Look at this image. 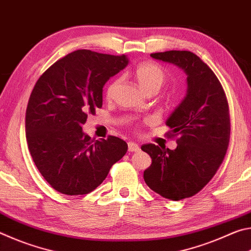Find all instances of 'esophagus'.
<instances>
[{"label": "esophagus", "mask_w": 251, "mask_h": 251, "mask_svg": "<svg viewBox=\"0 0 251 251\" xmlns=\"http://www.w3.org/2000/svg\"><path fill=\"white\" fill-rule=\"evenodd\" d=\"M139 151V146L135 143H128V151L129 152H134V151Z\"/></svg>", "instance_id": "34e87169"}]
</instances>
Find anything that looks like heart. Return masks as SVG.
Returning a JSON list of instances; mask_svg holds the SVG:
<instances>
[{"instance_id": "b5f03b06", "label": "heart", "mask_w": 251, "mask_h": 251, "mask_svg": "<svg viewBox=\"0 0 251 251\" xmlns=\"http://www.w3.org/2000/svg\"><path fill=\"white\" fill-rule=\"evenodd\" d=\"M135 78L146 93L158 92L166 82V71L161 65L154 62H144L136 67L134 71ZM120 85V78H114L110 80L105 90V96L112 99Z\"/></svg>"}]
</instances>
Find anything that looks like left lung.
Returning a JSON list of instances; mask_svg holds the SVG:
<instances>
[{
    "instance_id": "8db88e82",
    "label": "left lung",
    "mask_w": 251,
    "mask_h": 251,
    "mask_svg": "<svg viewBox=\"0 0 251 251\" xmlns=\"http://www.w3.org/2000/svg\"><path fill=\"white\" fill-rule=\"evenodd\" d=\"M151 56L172 63L187 74V94L166 121L169 136H178L176 150L145 144L151 157L144 172L147 186L172 201L201 192L218 171L230 139V116L225 91L217 76L196 54L167 50Z\"/></svg>"
}]
</instances>
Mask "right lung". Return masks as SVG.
<instances>
[{
	"instance_id": "1",
	"label": "right lung",
	"mask_w": 251,
	"mask_h": 251,
	"mask_svg": "<svg viewBox=\"0 0 251 251\" xmlns=\"http://www.w3.org/2000/svg\"><path fill=\"white\" fill-rule=\"evenodd\" d=\"M127 64L125 55L77 50L37 79L25 116L26 141L41 175L58 193L93 192L126 154L123 139L108 136L94 141L82 125L103 105L104 84Z\"/></svg>"
}]
</instances>
